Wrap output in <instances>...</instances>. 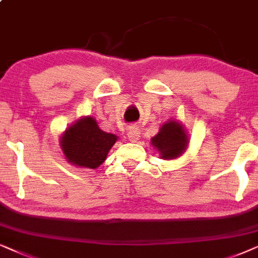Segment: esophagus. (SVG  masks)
<instances>
[{
	"instance_id": "1",
	"label": "esophagus",
	"mask_w": 258,
	"mask_h": 258,
	"mask_svg": "<svg viewBox=\"0 0 258 258\" xmlns=\"http://www.w3.org/2000/svg\"><path fill=\"white\" fill-rule=\"evenodd\" d=\"M127 136H128V140L131 143H136L137 140L139 139L140 137V132H139V128L137 127L136 125H132L130 127L128 130V133H127Z\"/></svg>"
}]
</instances>
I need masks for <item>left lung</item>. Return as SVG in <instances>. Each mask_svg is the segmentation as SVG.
I'll list each match as a JSON object with an SVG mask.
<instances>
[{"label":"left lung","instance_id":"left-lung-1","mask_svg":"<svg viewBox=\"0 0 258 258\" xmlns=\"http://www.w3.org/2000/svg\"><path fill=\"white\" fill-rule=\"evenodd\" d=\"M154 149L163 159H176L186 150L188 139L185 128L177 120H169L160 127L159 132L151 139Z\"/></svg>","mask_w":258,"mask_h":258}]
</instances>
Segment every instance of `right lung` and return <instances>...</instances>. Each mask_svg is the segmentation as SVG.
Here are the masks:
<instances>
[{"label":"right lung","mask_w":258,"mask_h":258,"mask_svg":"<svg viewBox=\"0 0 258 258\" xmlns=\"http://www.w3.org/2000/svg\"><path fill=\"white\" fill-rule=\"evenodd\" d=\"M118 137L99 128L97 120L84 116L68 127L60 138V146L68 163L79 167L97 169L106 160Z\"/></svg>","instance_id":"add662e5"}]
</instances>
